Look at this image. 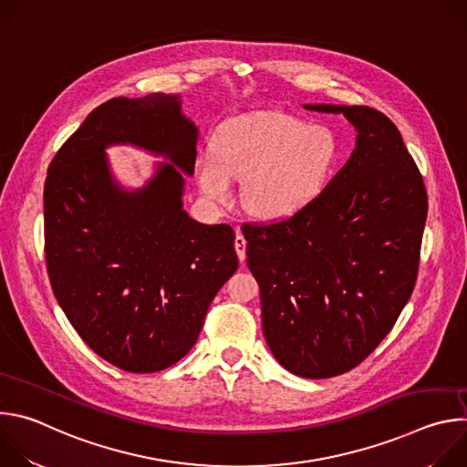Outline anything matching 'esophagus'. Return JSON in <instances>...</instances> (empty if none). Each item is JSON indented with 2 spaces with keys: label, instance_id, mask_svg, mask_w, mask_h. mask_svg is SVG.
Returning <instances> with one entry per match:
<instances>
[{
  "label": "esophagus",
  "instance_id": "34e87169",
  "mask_svg": "<svg viewBox=\"0 0 467 467\" xmlns=\"http://www.w3.org/2000/svg\"><path fill=\"white\" fill-rule=\"evenodd\" d=\"M245 245H247L245 238H244L240 233H236V238H234V249H236V253H238L240 262H245Z\"/></svg>",
  "mask_w": 467,
  "mask_h": 467
}]
</instances>
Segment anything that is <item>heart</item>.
I'll return each instance as SVG.
<instances>
[{
  "instance_id": "1",
  "label": "heart",
  "mask_w": 467,
  "mask_h": 467,
  "mask_svg": "<svg viewBox=\"0 0 467 467\" xmlns=\"http://www.w3.org/2000/svg\"><path fill=\"white\" fill-rule=\"evenodd\" d=\"M342 161L337 130L283 112H253L223 121L213 155L197 161L202 193L213 203L233 199L242 181L244 209L262 220H285L327 188Z\"/></svg>"
}]
</instances>
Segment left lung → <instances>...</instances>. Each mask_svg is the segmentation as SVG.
<instances>
[{
  "label": "left lung",
  "instance_id": "obj_1",
  "mask_svg": "<svg viewBox=\"0 0 467 467\" xmlns=\"http://www.w3.org/2000/svg\"><path fill=\"white\" fill-rule=\"evenodd\" d=\"M305 109L346 116L357 130L349 161L301 213L242 233L274 357L297 377L328 379L369 357L409 303L427 192L388 116L362 105Z\"/></svg>",
  "mask_w": 467,
  "mask_h": 467
}]
</instances>
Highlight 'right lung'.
<instances>
[{
  "label": "right lung",
  "instance_id": "1",
  "mask_svg": "<svg viewBox=\"0 0 467 467\" xmlns=\"http://www.w3.org/2000/svg\"><path fill=\"white\" fill-rule=\"evenodd\" d=\"M199 130L179 94L114 98L62 144L44 184L53 294L85 344L112 366L155 373L195 344L218 290L238 268L234 231L182 209ZM162 156L142 188L123 189L104 150Z\"/></svg>",
  "mask_w": 467,
  "mask_h": 467
}]
</instances>
